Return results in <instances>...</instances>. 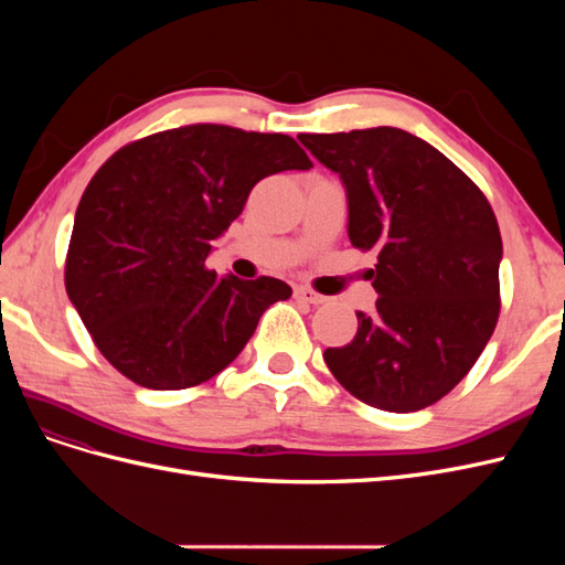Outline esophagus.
<instances>
[{"label":"esophagus","mask_w":565,"mask_h":565,"mask_svg":"<svg viewBox=\"0 0 565 565\" xmlns=\"http://www.w3.org/2000/svg\"><path fill=\"white\" fill-rule=\"evenodd\" d=\"M295 299L306 301V303H313V306H320V303L328 301V297L313 292V289H309V287H295Z\"/></svg>","instance_id":"esophagus-1"}]
</instances>
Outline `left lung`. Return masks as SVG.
<instances>
[{"label": "left lung", "mask_w": 565, "mask_h": 565, "mask_svg": "<svg viewBox=\"0 0 565 565\" xmlns=\"http://www.w3.org/2000/svg\"><path fill=\"white\" fill-rule=\"evenodd\" d=\"M339 174L349 241L377 249V311L324 363L358 401L415 413L450 393L500 318L502 235L488 198L440 150L396 127L299 134Z\"/></svg>", "instance_id": "obj_1"}]
</instances>
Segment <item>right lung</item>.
Instances as JSON below:
<instances>
[{
  "label": "right lung",
  "instance_id": "right-lung-1",
  "mask_svg": "<svg viewBox=\"0 0 565 565\" xmlns=\"http://www.w3.org/2000/svg\"><path fill=\"white\" fill-rule=\"evenodd\" d=\"M313 162L287 134L188 125L127 143L84 191L65 289L96 349L134 384L179 391L212 380L292 287L216 278L212 241L262 179Z\"/></svg>",
  "mask_w": 565,
  "mask_h": 565
}]
</instances>
